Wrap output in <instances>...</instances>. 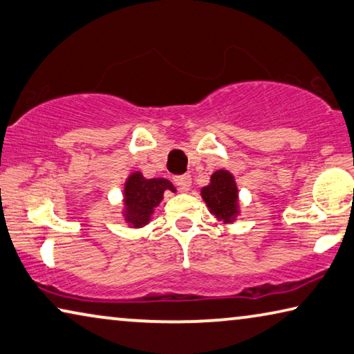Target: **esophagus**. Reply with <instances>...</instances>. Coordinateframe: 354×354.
Wrapping results in <instances>:
<instances>
[{
  "mask_svg": "<svg viewBox=\"0 0 354 354\" xmlns=\"http://www.w3.org/2000/svg\"><path fill=\"white\" fill-rule=\"evenodd\" d=\"M173 181H175L176 186L181 190H189V187L192 186V178H190V175H178L173 178Z\"/></svg>",
  "mask_w": 354,
  "mask_h": 354,
  "instance_id": "34e87169",
  "label": "esophagus"
}]
</instances>
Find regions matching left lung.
Wrapping results in <instances>:
<instances>
[{"label":"left lung","mask_w":354,"mask_h":354,"mask_svg":"<svg viewBox=\"0 0 354 354\" xmlns=\"http://www.w3.org/2000/svg\"><path fill=\"white\" fill-rule=\"evenodd\" d=\"M201 197L209 206L212 214L223 222H232L238 212V189L233 176L225 170H218L211 176L209 186L201 190Z\"/></svg>","instance_id":"obj_1"}]
</instances>
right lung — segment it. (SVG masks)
<instances>
[{
  "label": "right lung",
  "instance_id": "1",
  "mask_svg": "<svg viewBox=\"0 0 354 354\" xmlns=\"http://www.w3.org/2000/svg\"><path fill=\"white\" fill-rule=\"evenodd\" d=\"M175 187L167 179H147L142 173H133L129 176L124 189L126 218L133 227H142L149 222L154 207L164 198V192Z\"/></svg>",
  "mask_w": 354,
  "mask_h": 354
}]
</instances>
